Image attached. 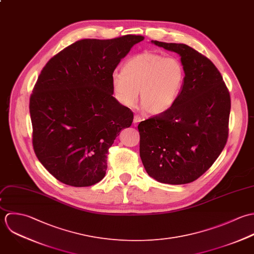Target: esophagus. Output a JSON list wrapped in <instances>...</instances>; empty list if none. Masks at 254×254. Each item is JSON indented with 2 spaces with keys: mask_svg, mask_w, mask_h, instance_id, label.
Masks as SVG:
<instances>
[{
  "mask_svg": "<svg viewBox=\"0 0 254 254\" xmlns=\"http://www.w3.org/2000/svg\"><path fill=\"white\" fill-rule=\"evenodd\" d=\"M141 122V118L139 117V116H137V115H135L134 116V118H133V124H134V126H136L138 123H140Z\"/></svg>",
  "mask_w": 254,
  "mask_h": 254,
  "instance_id": "esophagus-1",
  "label": "esophagus"
}]
</instances>
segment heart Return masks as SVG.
<instances>
[{
    "label": "heart",
    "instance_id": "b5f03b06",
    "mask_svg": "<svg viewBox=\"0 0 254 254\" xmlns=\"http://www.w3.org/2000/svg\"><path fill=\"white\" fill-rule=\"evenodd\" d=\"M185 80V67L175 57L143 52L128 59L123 71L111 75L114 97L122 106L131 108L138 100L148 113L161 114L177 101Z\"/></svg>",
    "mask_w": 254,
    "mask_h": 254
}]
</instances>
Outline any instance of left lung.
I'll return each instance as SVG.
<instances>
[{
    "mask_svg": "<svg viewBox=\"0 0 254 254\" xmlns=\"http://www.w3.org/2000/svg\"><path fill=\"white\" fill-rule=\"evenodd\" d=\"M178 53L185 80L175 104L138 125L139 153L147 174L169 185L197 180L223 151L231 97L215 64L186 44L152 41Z\"/></svg>",
    "mask_w": 254,
    "mask_h": 254,
    "instance_id": "obj_1",
    "label": "left lung"
}]
</instances>
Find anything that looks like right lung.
<instances>
[{"label": "right lung", "mask_w": 254, "mask_h": 254, "mask_svg": "<svg viewBox=\"0 0 254 254\" xmlns=\"http://www.w3.org/2000/svg\"><path fill=\"white\" fill-rule=\"evenodd\" d=\"M140 35L82 39L55 55L29 101L32 144L58 181L82 188L106 175L107 154L133 113L113 97L111 75Z\"/></svg>", "instance_id": "right-lung-1"}]
</instances>
